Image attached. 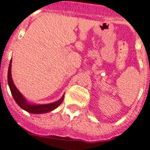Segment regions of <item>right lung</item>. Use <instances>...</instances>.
Instances as JSON below:
<instances>
[{
    "label": "right lung",
    "mask_w": 150,
    "mask_h": 150,
    "mask_svg": "<svg viewBox=\"0 0 150 150\" xmlns=\"http://www.w3.org/2000/svg\"><path fill=\"white\" fill-rule=\"evenodd\" d=\"M11 60L9 64V67H8V82L9 88H10L11 93L12 94V96L15 102L17 103V104L22 109L26 110L27 112L32 113V114H43V113H47V112H50L55 108L58 107L59 105L61 104L64 100V96L61 100H57V102L49 103V104H43V105H32L29 104L27 101L25 100L22 94L20 93V92L15 87V84L12 81L11 79Z\"/></svg>",
    "instance_id": "right-lung-1"
}]
</instances>
